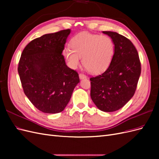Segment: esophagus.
<instances>
[{"label":"esophagus","instance_id":"esophagus-1","mask_svg":"<svg viewBox=\"0 0 159 159\" xmlns=\"http://www.w3.org/2000/svg\"><path fill=\"white\" fill-rule=\"evenodd\" d=\"M79 77H80V80H84V79H85L86 78H87V76H86L84 74H79Z\"/></svg>","mask_w":159,"mask_h":159}]
</instances>
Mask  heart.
<instances>
[{
  "instance_id": "1",
  "label": "heart",
  "mask_w": 159,
  "mask_h": 159,
  "mask_svg": "<svg viewBox=\"0 0 159 159\" xmlns=\"http://www.w3.org/2000/svg\"><path fill=\"white\" fill-rule=\"evenodd\" d=\"M70 47L64 50V56L68 66L76 69L80 65L81 57L85 68L92 74H100L111 63L115 53L113 40L107 35L81 32L70 41Z\"/></svg>"
}]
</instances>
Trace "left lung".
<instances>
[{"label": "left lung", "instance_id": "1", "mask_svg": "<svg viewBox=\"0 0 159 159\" xmlns=\"http://www.w3.org/2000/svg\"><path fill=\"white\" fill-rule=\"evenodd\" d=\"M103 33L114 42V56L103 74L90 78V95L99 109L113 112L133 98L141 75V63L135 47L126 37L111 31Z\"/></svg>", "mask_w": 159, "mask_h": 159}]
</instances>
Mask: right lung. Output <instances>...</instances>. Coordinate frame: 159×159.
Wrapping results in <instances>:
<instances>
[{"mask_svg": "<svg viewBox=\"0 0 159 159\" xmlns=\"http://www.w3.org/2000/svg\"><path fill=\"white\" fill-rule=\"evenodd\" d=\"M70 29L46 34L24 49L18 71L26 97L42 112L57 113L69 103L78 74L67 66L62 52Z\"/></svg>", "mask_w": 159, "mask_h": 159, "instance_id": "obj_1", "label": "right lung"}]
</instances>
